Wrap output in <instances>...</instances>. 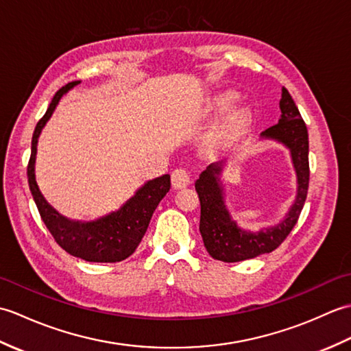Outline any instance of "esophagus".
Masks as SVG:
<instances>
[{"instance_id":"1","label":"esophagus","mask_w":351,"mask_h":351,"mask_svg":"<svg viewBox=\"0 0 351 351\" xmlns=\"http://www.w3.org/2000/svg\"><path fill=\"white\" fill-rule=\"evenodd\" d=\"M171 185H173L175 190L185 189L190 185V175L182 169H176L171 171Z\"/></svg>"}]
</instances>
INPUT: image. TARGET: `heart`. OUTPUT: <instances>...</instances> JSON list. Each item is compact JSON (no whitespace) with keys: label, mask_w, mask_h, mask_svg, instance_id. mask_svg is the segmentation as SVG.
<instances>
[{"label":"heart","mask_w":351,"mask_h":351,"mask_svg":"<svg viewBox=\"0 0 351 351\" xmlns=\"http://www.w3.org/2000/svg\"><path fill=\"white\" fill-rule=\"evenodd\" d=\"M238 93L234 90H221L213 95L205 102V116H219L226 113L204 138V147L208 152H219L232 146L247 131L252 122V113L247 107H234Z\"/></svg>","instance_id":"1"}]
</instances>
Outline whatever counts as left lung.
Returning a JSON list of instances; mask_svg holds the SVG:
<instances>
[{
    "label": "left lung",
    "instance_id": "8db88e82",
    "mask_svg": "<svg viewBox=\"0 0 351 351\" xmlns=\"http://www.w3.org/2000/svg\"><path fill=\"white\" fill-rule=\"evenodd\" d=\"M280 117L271 128L261 132L259 141H274L288 149L291 164L295 173V197L279 223L249 230L238 225L226 205V189L221 181L228 162L219 161L208 166L199 175L195 187L200 200L199 230L208 253L223 263H240L270 253L285 240L295 226L308 195L309 184V138L303 119L291 98L282 87L279 101Z\"/></svg>",
    "mask_w": 351,
    "mask_h": 351
}]
</instances>
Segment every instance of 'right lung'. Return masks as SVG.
<instances>
[{
	"mask_svg": "<svg viewBox=\"0 0 351 351\" xmlns=\"http://www.w3.org/2000/svg\"><path fill=\"white\" fill-rule=\"evenodd\" d=\"M80 83L81 81H72L62 87L52 98L47 113L36 125L32 140V156L27 169L28 185L43 223L62 249L72 256L88 263H119L131 256L137 249L147 230L155 208L170 190V175L146 181L119 210L93 221H73L66 219L47 202L36 182L37 143L42 130L54 114L58 102Z\"/></svg>",
	"mask_w": 351,
	"mask_h": 351,
	"instance_id": "obj_1",
	"label": "right lung"
}]
</instances>
